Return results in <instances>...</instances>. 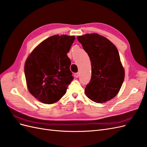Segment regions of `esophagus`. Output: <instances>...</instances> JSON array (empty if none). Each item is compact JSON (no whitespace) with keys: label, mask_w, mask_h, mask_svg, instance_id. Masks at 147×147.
<instances>
[{"label":"esophagus","mask_w":147,"mask_h":147,"mask_svg":"<svg viewBox=\"0 0 147 147\" xmlns=\"http://www.w3.org/2000/svg\"><path fill=\"white\" fill-rule=\"evenodd\" d=\"M78 76H79V74H78V73H75V74H74V77H75V78H78Z\"/></svg>","instance_id":"1"}]
</instances>
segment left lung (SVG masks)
<instances>
[{
  "label": "left lung",
  "mask_w": 147,
  "mask_h": 147,
  "mask_svg": "<svg viewBox=\"0 0 147 147\" xmlns=\"http://www.w3.org/2000/svg\"><path fill=\"white\" fill-rule=\"evenodd\" d=\"M77 39L92 65V78L85 90L87 97L98 103L111 100L119 92L125 77L117 47L96 33L78 36Z\"/></svg>",
  "instance_id": "left-lung-1"
}]
</instances>
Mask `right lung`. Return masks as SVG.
Masks as SVG:
<instances>
[{
	"instance_id": "add662e5",
	"label": "right lung",
	"mask_w": 147,
	"mask_h": 147,
	"mask_svg": "<svg viewBox=\"0 0 147 147\" xmlns=\"http://www.w3.org/2000/svg\"><path fill=\"white\" fill-rule=\"evenodd\" d=\"M74 36L54 35L35 47L25 64L28 89L38 100L45 104L58 101L73 80L67 56Z\"/></svg>"
}]
</instances>
